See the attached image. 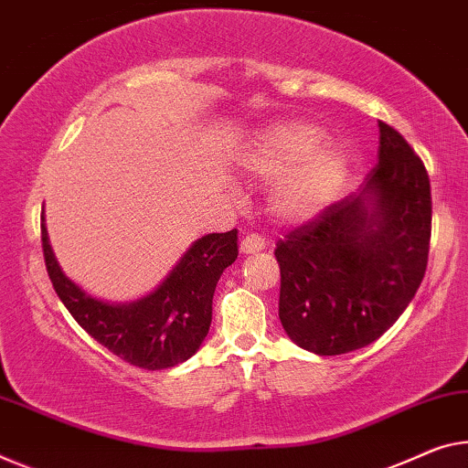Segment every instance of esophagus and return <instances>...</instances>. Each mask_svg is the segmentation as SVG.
<instances>
[{
	"instance_id": "34e87169",
	"label": "esophagus",
	"mask_w": 468,
	"mask_h": 468,
	"mask_svg": "<svg viewBox=\"0 0 468 468\" xmlns=\"http://www.w3.org/2000/svg\"><path fill=\"white\" fill-rule=\"evenodd\" d=\"M265 249V239L259 234H247L240 240V253L250 255V253H259V250Z\"/></svg>"
}]
</instances>
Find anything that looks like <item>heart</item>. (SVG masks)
Instances as JSON below:
<instances>
[{
	"label": "heart",
	"instance_id": "heart-1",
	"mask_svg": "<svg viewBox=\"0 0 468 468\" xmlns=\"http://www.w3.org/2000/svg\"><path fill=\"white\" fill-rule=\"evenodd\" d=\"M312 123H276L259 132L240 154L249 174L280 177L271 190V211L289 224H303L326 209L349 176V154L324 144Z\"/></svg>",
	"mask_w": 468,
	"mask_h": 468
}]
</instances>
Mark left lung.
Wrapping results in <instances>:
<instances>
[{
    "instance_id": "8db88e82",
    "label": "left lung",
    "mask_w": 468,
    "mask_h": 468,
    "mask_svg": "<svg viewBox=\"0 0 468 468\" xmlns=\"http://www.w3.org/2000/svg\"><path fill=\"white\" fill-rule=\"evenodd\" d=\"M378 163L362 188L276 244L278 315L318 356L362 349L404 314L425 278L431 184L410 144L378 121Z\"/></svg>"
}]
</instances>
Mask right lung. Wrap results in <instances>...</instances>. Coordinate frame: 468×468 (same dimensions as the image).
Listing matches in <instances>:
<instances>
[{"label":"right lung","instance_id":"add662e5","mask_svg":"<svg viewBox=\"0 0 468 468\" xmlns=\"http://www.w3.org/2000/svg\"><path fill=\"white\" fill-rule=\"evenodd\" d=\"M48 276L85 333L125 362L146 370L174 368L197 354L211 326L219 276L239 257V229L194 240L156 289L132 303L91 297L64 274L41 215Z\"/></svg>","mask_w":468,"mask_h":468}]
</instances>
